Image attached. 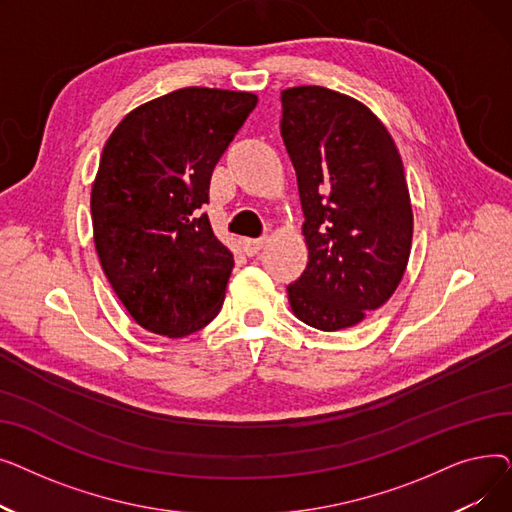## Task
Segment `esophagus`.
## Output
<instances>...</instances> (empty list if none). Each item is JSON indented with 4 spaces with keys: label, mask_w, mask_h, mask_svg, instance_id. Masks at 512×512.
<instances>
[{
    "label": "esophagus",
    "mask_w": 512,
    "mask_h": 512,
    "mask_svg": "<svg viewBox=\"0 0 512 512\" xmlns=\"http://www.w3.org/2000/svg\"><path fill=\"white\" fill-rule=\"evenodd\" d=\"M265 245V238H245L242 240V251H245L249 257L257 255Z\"/></svg>",
    "instance_id": "obj_1"
}]
</instances>
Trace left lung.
Listing matches in <instances>:
<instances>
[{"label":"left lung","instance_id":"obj_1","mask_svg":"<svg viewBox=\"0 0 512 512\" xmlns=\"http://www.w3.org/2000/svg\"><path fill=\"white\" fill-rule=\"evenodd\" d=\"M280 132L297 172L309 261L286 286L307 326L336 332L382 307L407 270L413 209L400 153L357 99L282 91Z\"/></svg>","mask_w":512,"mask_h":512}]
</instances>
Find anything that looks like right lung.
Here are the masks:
<instances>
[{
  "instance_id": "add662e5",
  "label": "right lung",
  "mask_w": 512,
  "mask_h": 512,
  "mask_svg": "<svg viewBox=\"0 0 512 512\" xmlns=\"http://www.w3.org/2000/svg\"><path fill=\"white\" fill-rule=\"evenodd\" d=\"M255 105L253 93L178 89L132 110L103 147L95 249L126 311L153 334L188 336L222 309L234 257L201 207Z\"/></svg>"
}]
</instances>
